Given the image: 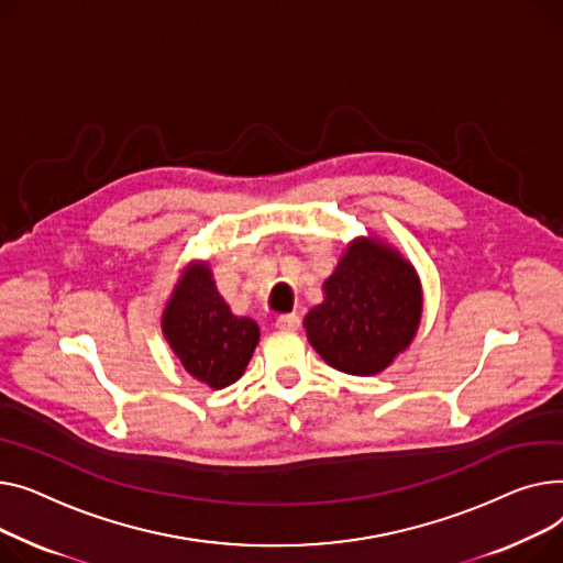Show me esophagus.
Segmentation results:
<instances>
[{
  "mask_svg": "<svg viewBox=\"0 0 563 563\" xmlns=\"http://www.w3.org/2000/svg\"><path fill=\"white\" fill-rule=\"evenodd\" d=\"M275 324L279 329H297V327H300V316H297V313H282V316H277Z\"/></svg>",
  "mask_w": 563,
  "mask_h": 563,
  "instance_id": "1",
  "label": "esophagus"
}]
</instances>
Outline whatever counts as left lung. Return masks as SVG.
Segmentation results:
<instances>
[{
	"label": "left lung",
	"instance_id": "left-lung-1",
	"mask_svg": "<svg viewBox=\"0 0 563 563\" xmlns=\"http://www.w3.org/2000/svg\"><path fill=\"white\" fill-rule=\"evenodd\" d=\"M422 284L413 263L377 236H356L322 284V302L305 316L307 339L329 366L371 377L413 343Z\"/></svg>",
	"mask_w": 563,
	"mask_h": 563
}]
</instances>
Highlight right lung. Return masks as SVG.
Segmentation results:
<instances>
[{
  "instance_id": "1",
  "label": "right lung",
  "mask_w": 563,
  "mask_h": 563,
  "mask_svg": "<svg viewBox=\"0 0 563 563\" xmlns=\"http://www.w3.org/2000/svg\"><path fill=\"white\" fill-rule=\"evenodd\" d=\"M161 332L186 373L216 390L243 377L261 339L256 320L229 309L205 258L181 268L161 313Z\"/></svg>"
}]
</instances>
